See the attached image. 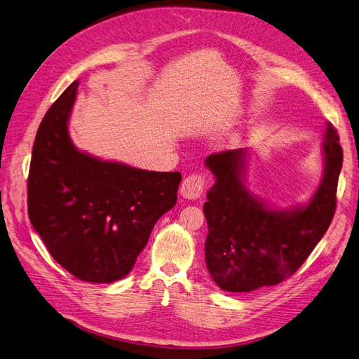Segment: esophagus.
<instances>
[{"mask_svg":"<svg viewBox=\"0 0 359 359\" xmlns=\"http://www.w3.org/2000/svg\"><path fill=\"white\" fill-rule=\"evenodd\" d=\"M203 187H205V177L201 172L190 173L181 184V195L186 199H196L202 195Z\"/></svg>","mask_w":359,"mask_h":359,"instance_id":"obj_1","label":"esophagus"}]
</instances>
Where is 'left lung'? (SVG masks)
I'll list each match as a JSON object with an SVG mask.
<instances>
[{"instance_id": "obj_1", "label": "left lung", "mask_w": 359, "mask_h": 359, "mask_svg": "<svg viewBox=\"0 0 359 359\" xmlns=\"http://www.w3.org/2000/svg\"><path fill=\"white\" fill-rule=\"evenodd\" d=\"M325 175L308 205L292 211L270 210L246 190L245 151L211 154L205 164L216 177L203 203L208 236L207 269L226 292L243 293L276 285L305 263L325 236L337 208L343 149L327 123L323 142Z\"/></svg>"}]
</instances>
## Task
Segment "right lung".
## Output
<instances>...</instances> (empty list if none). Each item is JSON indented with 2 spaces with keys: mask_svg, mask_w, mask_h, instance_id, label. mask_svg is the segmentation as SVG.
I'll return each instance as SVG.
<instances>
[{
  "mask_svg": "<svg viewBox=\"0 0 359 359\" xmlns=\"http://www.w3.org/2000/svg\"><path fill=\"white\" fill-rule=\"evenodd\" d=\"M79 81L55 100L33 144L28 217L51 257L87 283L123 278L157 220L175 207L180 172H149L76 151L67 119Z\"/></svg>",
  "mask_w": 359,
  "mask_h": 359,
  "instance_id": "right-lung-1",
  "label": "right lung"
}]
</instances>
